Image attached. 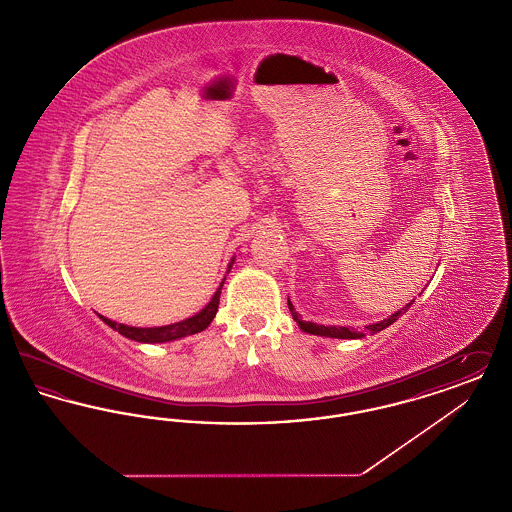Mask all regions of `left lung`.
<instances>
[{"label": "left lung", "mask_w": 512, "mask_h": 512, "mask_svg": "<svg viewBox=\"0 0 512 512\" xmlns=\"http://www.w3.org/2000/svg\"><path fill=\"white\" fill-rule=\"evenodd\" d=\"M413 303L414 299L411 303H407L403 309H399L397 313L390 315V317L384 318V320H378V322H372V324H366L363 330H357V328H353V326L347 328V326H324V324H317V322H307V320H303L301 315L295 311L292 301L288 299V307H290L293 320L297 322V326H299L303 332L313 334V336H322V338H338V340H361V338H365L366 334L382 332L384 328L391 326L403 313H407Z\"/></svg>", "instance_id": "left-lung-1"}]
</instances>
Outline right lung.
<instances>
[{
    "label": "right lung",
    "instance_id": "1",
    "mask_svg": "<svg viewBox=\"0 0 512 512\" xmlns=\"http://www.w3.org/2000/svg\"><path fill=\"white\" fill-rule=\"evenodd\" d=\"M234 261H236V257L230 259L228 268H226V274L232 270ZM224 280H226V276L222 278V282H220V286L217 288L215 295L211 297V301H209L199 313H195L194 317L184 318V320H180V322H174V324L155 326V328H138V326L119 324V322H115V320H111V318L103 317V315H98V317L101 318L107 326H111L115 332H119L121 336H124V338L140 341V343H167V341L180 340V338H186V336H194V334L203 332V330L213 322L215 315H217V311H219L220 290H222V286H224Z\"/></svg>",
    "mask_w": 512,
    "mask_h": 512
}]
</instances>
